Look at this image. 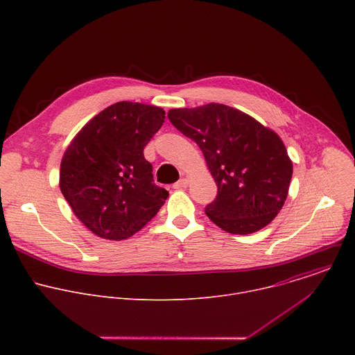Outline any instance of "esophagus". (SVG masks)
I'll use <instances>...</instances> for the list:
<instances>
[{
	"label": "esophagus",
	"instance_id": "obj_1",
	"mask_svg": "<svg viewBox=\"0 0 355 355\" xmlns=\"http://www.w3.org/2000/svg\"><path fill=\"white\" fill-rule=\"evenodd\" d=\"M188 184H189V180H188V178H181L180 181H177V182L173 185V188H174V189H184V188L188 187Z\"/></svg>",
	"mask_w": 355,
	"mask_h": 355
}]
</instances>
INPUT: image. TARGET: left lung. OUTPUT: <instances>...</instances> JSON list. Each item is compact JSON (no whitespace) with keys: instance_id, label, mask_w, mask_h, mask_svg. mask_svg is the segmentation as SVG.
<instances>
[{"instance_id":"obj_1","label":"left lung","mask_w":355,"mask_h":355,"mask_svg":"<svg viewBox=\"0 0 355 355\" xmlns=\"http://www.w3.org/2000/svg\"><path fill=\"white\" fill-rule=\"evenodd\" d=\"M170 122L205 156L218 185L208 218L232 234L266 227L282 209L292 162L281 137L250 115L223 105L168 111Z\"/></svg>"}]
</instances>
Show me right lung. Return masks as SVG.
Here are the masks:
<instances>
[{"label": "right lung", "mask_w": 355, "mask_h": 355, "mask_svg": "<svg viewBox=\"0 0 355 355\" xmlns=\"http://www.w3.org/2000/svg\"><path fill=\"white\" fill-rule=\"evenodd\" d=\"M163 108L116 103L71 140L60 164V191L74 215L98 237L125 240L164 205L143 148L164 123Z\"/></svg>", "instance_id": "1"}]
</instances>
